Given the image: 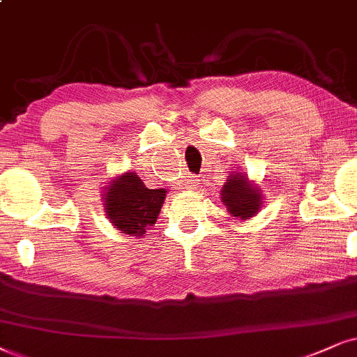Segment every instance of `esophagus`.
Segmentation results:
<instances>
[{
  "instance_id": "1",
  "label": "esophagus",
  "mask_w": 357,
  "mask_h": 357,
  "mask_svg": "<svg viewBox=\"0 0 357 357\" xmlns=\"http://www.w3.org/2000/svg\"><path fill=\"white\" fill-rule=\"evenodd\" d=\"M199 178H197L196 174H192V176H189V188L191 189H197V186H199Z\"/></svg>"
}]
</instances>
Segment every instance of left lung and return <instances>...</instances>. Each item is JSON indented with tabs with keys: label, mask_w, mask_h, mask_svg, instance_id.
Listing matches in <instances>:
<instances>
[{
	"label": "left lung",
	"mask_w": 357,
	"mask_h": 357,
	"mask_svg": "<svg viewBox=\"0 0 357 357\" xmlns=\"http://www.w3.org/2000/svg\"><path fill=\"white\" fill-rule=\"evenodd\" d=\"M220 197L224 206H227V211L238 219L252 218L261 206L260 191L241 173L227 179L220 191Z\"/></svg>",
	"instance_id": "8db88e82"
}]
</instances>
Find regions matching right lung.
Returning <instances> with one entry per match:
<instances>
[{
  "label": "right lung",
  "instance_id": "1",
  "mask_svg": "<svg viewBox=\"0 0 357 357\" xmlns=\"http://www.w3.org/2000/svg\"><path fill=\"white\" fill-rule=\"evenodd\" d=\"M166 197L165 189H150L138 174L125 173L107 188L105 212L116 229L125 234H142L156 222Z\"/></svg>",
  "mask_w": 357,
  "mask_h": 357
}]
</instances>
